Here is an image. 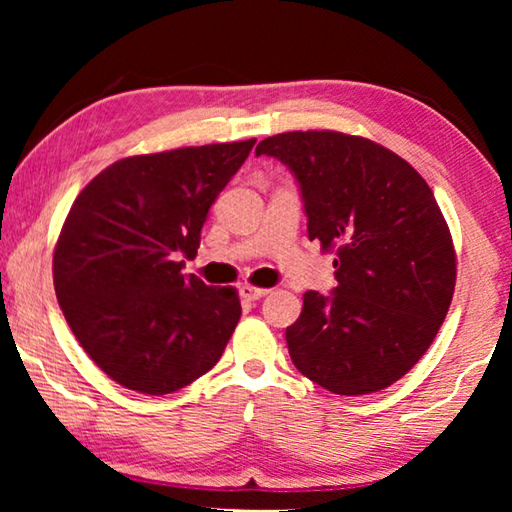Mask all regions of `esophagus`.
<instances>
[{
    "label": "esophagus",
    "mask_w": 512,
    "mask_h": 512,
    "mask_svg": "<svg viewBox=\"0 0 512 512\" xmlns=\"http://www.w3.org/2000/svg\"><path fill=\"white\" fill-rule=\"evenodd\" d=\"M268 293V289H262V287H253V284H241L239 287V296L248 300V302H255L259 298H264Z\"/></svg>",
    "instance_id": "1"
}]
</instances>
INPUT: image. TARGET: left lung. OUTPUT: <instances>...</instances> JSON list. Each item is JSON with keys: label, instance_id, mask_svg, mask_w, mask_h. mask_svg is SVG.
Returning <instances> with one entry per match:
<instances>
[{"label": "left lung", "instance_id": "8db88e82", "mask_svg": "<svg viewBox=\"0 0 512 512\" xmlns=\"http://www.w3.org/2000/svg\"><path fill=\"white\" fill-rule=\"evenodd\" d=\"M296 176L307 232L334 250L332 296L307 291L287 327L293 366L336 395L391 386L420 361L447 316L456 253L429 185L366 137L293 131L266 137Z\"/></svg>", "mask_w": 512, "mask_h": 512}]
</instances>
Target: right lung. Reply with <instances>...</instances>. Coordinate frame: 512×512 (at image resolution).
Segmentation results:
<instances>
[{"instance_id": "right-lung-1", "label": "right lung", "mask_w": 512, "mask_h": 512, "mask_svg": "<svg viewBox=\"0 0 512 512\" xmlns=\"http://www.w3.org/2000/svg\"><path fill=\"white\" fill-rule=\"evenodd\" d=\"M253 146L133 155L76 196L54 250L56 298L81 348L124 388L167 395L221 359L241 316L237 291L183 266Z\"/></svg>"}]
</instances>
